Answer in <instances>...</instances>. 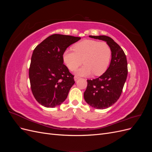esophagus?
I'll use <instances>...</instances> for the list:
<instances>
[{
	"label": "esophagus",
	"mask_w": 152,
	"mask_h": 152,
	"mask_svg": "<svg viewBox=\"0 0 152 152\" xmlns=\"http://www.w3.org/2000/svg\"><path fill=\"white\" fill-rule=\"evenodd\" d=\"M80 79L79 77H77V76H75V77H74V80H75V81H77L78 79Z\"/></svg>",
	"instance_id": "obj_1"
}]
</instances>
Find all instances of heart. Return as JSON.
<instances>
[{"label":"heart","instance_id":"1","mask_svg":"<svg viewBox=\"0 0 152 152\" xmlns=\"http://www.w3.org/2000/svg\"><path fill=\"white\" fill-rule=\"evenodd\" d=\"M73 50L66 49L63 54V62L70 71H75L82 62L85 65L76 72L80 76L94 73L99 76L108 69L112 58V50L105 42L86 39L75 44Z\"/></svg>","mask_w":152,"mask_h":152}]
</instances>
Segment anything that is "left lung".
I'll list each match as a JSON object with an SVG mask.
<instances>
[{"label": "left lung", "mask_w": 152, "mask_h": 152, "mask_svg": "<svg viewBox=\"0 0 152 152\" xmlns=\"http://www.w3.org/2000/svg\"><path fill=\"white\" fill-rule=\"evenodd\" d=\"M89 37L105 41L112 50L108 68L97 79L87 80L84 93L87 104L97 109H105L116 103L121 95L128 72L127 58L122 49L110 37L89 35Z\"/></svg>", "instance_id": "1"}]
</instances>
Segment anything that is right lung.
Listing matches in <instances>:
<instances>
[{
    "label": "right lung",
    "mask_w": 152,
    "mask_h": 152,
    "mask_svg": "<svg viewBox=\"0 0 152 152\" xmlns=\"http://www.w3.org/2000/svg\"><path fill=\"white\" fill-rule=\"evenodd\" d=\"M80 37L53 34L33 51L29 68L31 92L39 103L54 108L65 101L74 84L73 76L63 64V54Z\"/></svg>",
    "instance_id": "1"
}]
</instances>
